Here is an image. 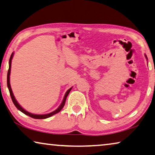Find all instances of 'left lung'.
<instances>
[{
    "mask_svg": "<svg viewBox=\"0 0 155 155\" xmlns=\"http://www.w3.org/2000/svg\"><path fill=\"white\" fill-rule=\"evenodd\" d=\"M145 56H146V58H147V59H148V58H147V56H146V55H145Z\"/></svg>",
    "mask_w": 155,
    "mask_h": 155,
    "instance_id": "8db88e82",
    "label": "left lung"
}]
</instances>
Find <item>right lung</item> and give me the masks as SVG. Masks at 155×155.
I'll list each match as a JSON object with an SVG mask.
<instances>
[{
	"label": "right lung",
	"mask_w": 155,
	"mask_h": 155,
	"mask_svg": "<svg viewBox=\"0 0 155 155\" xmlns=\"http://www.w3.org/2000/svg\"><path fill=\"white\" fill-rule=\"evenodd\" d=\"M13 55H14V53L12 54V55L10 56V58H9V70H8V72H7V87H8V89L9 91V94H10L11 96V98H12V101H13L14 104L15 106L16 107V108L20 110L21 112H22L23 113H24L26 115H28L29 117H30L31 118H34V119H47V118L48 117H50L52 116V115L56 114V113L59 112L61 109L63 108V106H64L65 105V101H66V98H67L68 95L69 94V93L72 90V87L70 88L67 92H66L65 94V97L63 98V100L62 103H61V104L60 105V106L58 107L57 109L54 111L52 112H50L49 113V114H31V113L29 112L28 111H26L25 110H24L23 107H22L20 105L18 104V103L16 101V100L15 99V97H14V96L13 94V92H12V88L10 86V83H9V75H10V72H11V64H12V57H13Z\"/></svg>",
	"instance_id": "add662e5"
}]
</instances>
